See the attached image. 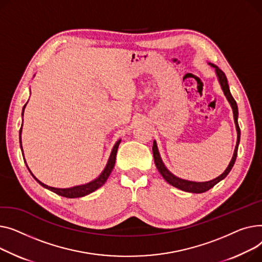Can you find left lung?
Here are the masks:
<instances>
[{
	"label": "left lung",
	"mask_w": 262,
	"mask_h": 262,
	"mask_svg": "<svg viewBox=\"0 0 262 262\" xmlns=\"http://www.w3.org/2000/svg\"><path fill=\"white\" fill-rule=\"evenodd\" d=\"M211 68L214 69V72H216L217 75V78L218 81L221 85V89L223 91V93L227 99V101L229 102L230 106H232L233 109V113H234V120H235V125H236V130H237V143H236V147L234 150V155L232 160H230L228 166L226 167V169L224 170L223 173H221L219 177H217L216 179L207 181V182H193V181H188V180H184L181 179L177 176H174L173 173H171L170 171L168 170L167 167L165 166L161 155H160V151L157 145V142L153 141V147H152V151H153V158H155V163L156 166L158 168L159 172L162 174V177L165 179V181L167 183L170 184V185L183 190V191H187V192H192V193H202L205 192L207 190H209L210 188H212L216 184H218L220 181H222L224 178H226V176L229 173V171L232 170V168L236 162V158H237V152H238V146L240 143V128L238 125V105L236 100L234 99V97L230 94V91H229V86H228V82H227V78L225 74L217 67L214 66L210 62H207Z\"/></svg>",
	"instance_id": "obj_1"
}]
</instances>
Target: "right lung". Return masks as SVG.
<instances>
[{
    "instance_id": "right-lung-1",
    "label": "right lung",
    "mask_w": 262,
    "mask_h": 262,
    "mask_svg": "<svg viewBox=\"0 0 262 262\" xmlns=\"http://www.w3.org/2000/svg\"><path fill=\"white\" fill-rule=\"evenodd\" d=\"M28 102V101H27ZM27 102L24 104L23 106V110H22V117L24 115V110H25V106L27 104ZM22 126H23V122H22ZM22 126H21V129H20V134H19V140H20V147H21V150L23 152V148H22V137H21V134H22ZM121 140H118L115 145L113 146V149L110 153V157H109V160H107V163L104 167L103 170L101 171V173L96 178L94 179L93 181H91L86 184H82V185H77V186H73V187H70V188H56V187H51L49 185H46V184L42 183L41 181H39L34 174L33 172L30 171V169L28 168L27 164H26V161L24 159V162L26 164V167L29 170L30 174L33 176V178L40 184V185L46 189H49L61 196H64V198H70V199H74V198H81V196H84V195H88L90 193H92L93 191L97 190L99 187H101L103 184L105 183V181L107 180V178H109L110 173L112 172L113 168H114V165H115V160H116V153H117V149H118V146L120 144ZM23 157H24V153H22Z\"/></svg>"
}]
</instances>
